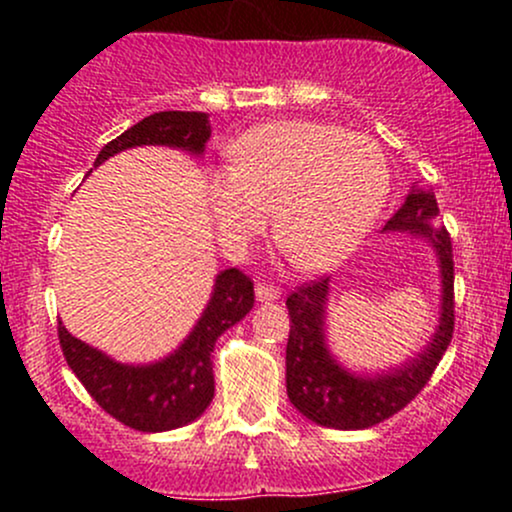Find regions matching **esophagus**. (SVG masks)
I'll return each mask as SVG.
<instances>
[{
  "instance_id": "esophagus-1",
  "label": "esophagus",
  "mask_w": 512,
  "mask_h": 512,
  "mask_svg": "<svg viewBox=\"0 0 512 512\" xmlns=\"http://www.w3.org/2000/svg\"><path fill=\"white\" fill-rule=\"evenodd\" d=\"M255 294H257V299H260V302H267V299H277V297H280V287L267 285V282H257Z\"/></svg>"
}]
</instances>
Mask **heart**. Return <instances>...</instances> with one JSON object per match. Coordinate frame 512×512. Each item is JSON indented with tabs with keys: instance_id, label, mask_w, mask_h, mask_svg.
<instances>
[{
	"instance_id": "obj_1",
	"label": "heart",
	"mask_w": 512,
	"mask_h": 512,
	"mask_svg": "<svg viewBox=\"0 0 512 512\" xmlns=\"http://www.w3.org/2000/svg\"><path fill=\"white\" fill-rule=\"evenodd\" d=\"M389 195V165L371 138L317 121H272L230 146V165L208 178L225 245L265 232L302 270H327L359 245Z\"/></svg>"
}]
</instances>
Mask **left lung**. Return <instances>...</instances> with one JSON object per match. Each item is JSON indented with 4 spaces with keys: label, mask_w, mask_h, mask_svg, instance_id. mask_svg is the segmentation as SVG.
<instances>
[{
    "label": "left lung",
    "mask_w": 512,
    "mask_h": 512,
    "mask_svg": "<svg viewBox=\"0 0 512 512\" xmlns=\"http://www.w3.org/2000/svg\"><path fill=\"white\" fill-rule=\"evenodd\" d=\"M438 223V203L426 190H411L384 230H411L433 242L441 260L443 302L441 322L431 344L401 369L381 376H354L344 371L324 344V304L329 280L317 277L299 285L287 297V396L294 409L327 428L356 431L399 414L431 381L438 361L446 354L456 327L453 297V245L451 235Z\"/></svg>",
    "instance_id": "1"
}]
</instances>
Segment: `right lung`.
Instances as JSON below:
<instances>
[{
    "label": "right lung",
    "mask_w": 512,
    "mask_h": 512,
    "mask_svg": "<svg viewBox=\"0 0 512 512\" xmlns=\"http://www.w3.org/2000/svg\"><path fill=\"white\" fill-rule=\"evenodd\" d=\"M208 138V113L158 111L106 143L98 153L94 168L116 153L136 146H170L203 153ZM252 304H255V285L250 277L237 267L220 272L208 309L183 347L151 366L118 364L81 339L71 337L61 322L56 332L66 364L79 376L91 399L123 426L156 433L185 426L208 409L215 396L213 361H210L215 342L225 329L250 312Z\"/></svg>",
    "instance_id": "obj_1"
}]
</instances>
